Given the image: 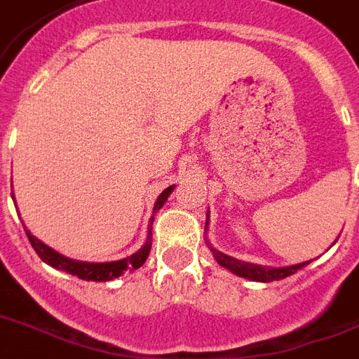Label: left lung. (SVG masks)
<instances>
[{
    "label": "left lung",
    "instance_id": "1",
    "mask_svg": "<svg viewBox=\"0 0 359 359\" xmlns=\"http://www.w3.org/2000/svg\"><path fill=\"white\" fill-rule=\"evenodd\" d=\"M208 215V213H206ZM208 222H210V215L206 219V228ZM338 241V239H336ZM334 241V243H336ZM206 245L210 246L212 250L213 257L221 266H224L226 270H230L231 273H236L239 277H245V279H250V281H259V283H272V281H279V279H285V277L292 276V273H296L297 270H301L303 266L310 264V261H305V263H297V264H290V266H261V264H254V263H246V261H239V259L231 257V255H226L222 252H219L217 248H213L210 245V241H206Z\"/></svg>",
    "mask_w": 359,
    "mask_h": 359
}]
</instances>
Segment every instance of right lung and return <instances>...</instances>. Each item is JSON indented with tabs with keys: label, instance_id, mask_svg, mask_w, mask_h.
<instances>
[{
	"label": "right lung",
	"instance_id": "obj_1",
	"mask_svg": "<svg viewBox=\"0 0 359 359\" xmlns=\"http://www.w3.org/2000/svg\"><path fill=\"white\" fill-rule=\"evenodd\" d=\"M175 186H170V188H165L158 198H156L155 208H153V213L158 212L164 203L168 201L170 194L173 191ZM14 204H16V198H14ZM155 221V217H151V222H149V230H147V239L144 243V246L138 252H135L133 255H129V257L118 259V261H109V263H87V261H76V259L65 257L60 252H56L54 248L47 246L45 243H41L38 237H34L31 231L25 228V233L31 241L32 248L36 250V254L40 255V259L43 263H47L49 266L56 268V270H62V272H67L71 276H76L83 281H113L116 277L123 276L126 272H133L137 268L142 266L146 263L147 255L151 252V224ZM23 222V221H21Z\"/></svg>",
	"mask_w": 359,
	"mask_h": 359
}]
</instances>
